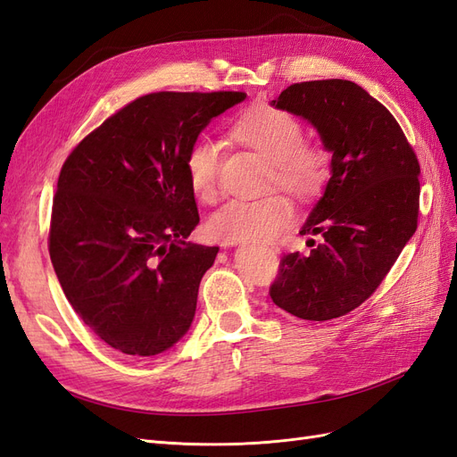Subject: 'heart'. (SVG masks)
I'll use <instances>...</instances> for the list:
<instances>
[{
    "label": "heart",
    "instance_id": "obj_1",
    "mask_svg": "<svg viewBox=\"0 0 457 457\" xmlns=\"http://www.w3.org/2000/svg\"><path fill=\"white\" fill-rule=\"evenodd\" d=\"M230 137L269 162L267 185H276L299 200H309L322 190L329 175V154L322 145L303 139L301 120L272 104L247 108L228 128ZM187 175L195 196L204 204L217 198V148L210 139L188 146ZM289 202L269 192L253 200H230L207 220L213 240L269 242L292 220Z\"/></svg>",
    "mask_w": 457,
    "mask_h": 457
}]
</instances>
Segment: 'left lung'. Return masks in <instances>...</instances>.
I'll list each match as a JSON object with an SVG mask.
<instances>
[{"label": "left lung", "instance_id": "left-lung-1", "mask_svg": "<svg viewBox=\"0 0 457 457\" xmlns=\"http://www.w3.org/2000/svg\"><path fill=\"white\" fill-rule=\"evenodd\" d=\"M272 106L318 129L331 179L299 230L318 240L282 255L269 294L303 320H331L376 292L416 232L420 162L389 110L349 79L301 81Z\"/></svg>", "mask_w": 457, "mask_h": 457}]
</instances>
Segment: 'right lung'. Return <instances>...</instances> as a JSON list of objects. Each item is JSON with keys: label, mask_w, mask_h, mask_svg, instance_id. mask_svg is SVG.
Listing matches in <instances>:
<instances>
[{"label": "right lung", "mask_w": 457, "mask_h": 457, "mask_svg": "<svg viewBox=\"0 0 457 457\" xmlns=\"http://www.w3.org/2000/svg\"><path fill=\"white\" fill-rule=\"evenodd\" d=\"M242 91L139 96L68 154L53 198L49 255L62 292L106 345L152 356L181 339L219 247L187 242L200 215L185 158Z\"/></svg>", "instance_id": "obj_1"}]
</instances>
